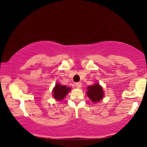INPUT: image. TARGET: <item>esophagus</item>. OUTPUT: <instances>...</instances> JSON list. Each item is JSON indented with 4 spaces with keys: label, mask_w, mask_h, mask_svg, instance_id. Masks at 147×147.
<instances>
[{
    "label": "esophagus",
    "mask_w": 147,
    "mask_h": 147,
    "mask_svg": "<svg viewBox=\"0 0 147 147\" xmlns=\"http://www.w3.org/2000/svg\"><path fill=\"white\" fill-rule=\"evenodd\" d=\"M76 87H78V88H81L82 87V83L81 82H76Z\"/></svg>",
    "instance_id": "esophagus-1"
}]
</instances>
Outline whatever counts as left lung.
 I'll list each match as a JSON object with an SVG mask.
<instances>
[{
    "label": "left lung",
    "mask_w": 147,
    "mask_h": 147,
    "mask_svg": "<svg viewBox=\"0 0 147 147\" xmlns=\"http://www.w3.org/2000/svg\"><path fill=\"white\" fill-rule=\"evenodd\" d=\"M87 89L88 90L86 92L88 96L93 102L100 101L103 98V90H102V87L98 84H94L93 86L88 87Z\"/></svg>",
    "instance_id": "8db88e82"
}]
</instances>
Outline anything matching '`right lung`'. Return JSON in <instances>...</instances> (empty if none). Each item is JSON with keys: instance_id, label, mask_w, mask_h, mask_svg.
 I'll list each match as a JSON object with an SVG mask.
<instances>
[{"instance_id": "add662e5", "label": "right lung", "mask_w": 147, "mask_h": 147, "mask_svg": "<svg viewBox=\"0 0 147 147\" xmlns=\"http://www.w3.org/2000/svg\"><path fill=\"white\" fill-rule=\"evenodd\" d=\"M70 90L71 89L69 87H66L65 86H62L57 84L53 91V96L57 100H61L66 96Z\"/></svg>"}]
</instances>
